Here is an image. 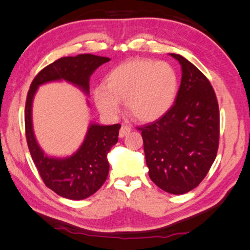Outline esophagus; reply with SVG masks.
<instances>
[{
    "label": "esophagus",
    "mask_w": 250,
    "mask_h": 250,
    "mask_svg": "<svg viewBox=\"0 0 250 250\" xmlns=\"http://www.w3.org/2000/svg\"><path fill=\"white\" fill-rule=\"evenodd\" d=\"M130 131H131V126L124 125L121 126L120 131H119V137H120V138H124V137H125V136H126V134L130 133Z\"/></svg>",
    "instance_id": "1"
}]
</instances>
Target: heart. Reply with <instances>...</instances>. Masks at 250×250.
<instances>
[{
    "label": "heart",
    "instance_id": "obj_1",
    "mask_svg": "<svg viewBox=\"0 0 250 250\" xmlns=\"http://www.w3.org/2000/svg\"><path fill=\"white\" fill-rule=\"evenodd\" d=\"M175 70L166 62L148 59L132 60L118 65L105 77V88H97L94 101L108 117L120 112L125 101L130 116L141 122H151L165 116L177 96Z\"/></svg>",
    "mask_w": 250,
    "mask_h": 250
}]
</instances>
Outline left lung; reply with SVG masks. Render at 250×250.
I'll return each instance as SVG.
<instances>
[{"label":"left lung","instance_id":"left-lung-1","mask_svg":"<svg viewBox=\"0 0 250 250\" xmlns=\"http://www.w3.org/2000/svg\"><path fill=\"white\" fill-rule=\"evenodd\" d=\"M182 77L175 104L165 116L138 128L149 177L173 195L196 188L210 169L219 146V106L206 75L179 54Z\"/></svg>","mask_w":250,"mask_h":250}]
</instances>
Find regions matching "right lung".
<instances>
[{
  "label": "right lung",
  "instance_id": "1",
  "mask_svg": "<svg viewBox=\"0 0 250 250\" xmlns=\"http://www.w3.org/2000/svg\"><path fill=\"white\" fill-rule=\"evenodd\" d=\"M109 61V58L93 54L61 58L40 71L27 92L24 121L25 137L31 157L46 187L68 199H85L104 184L109 173L106 154L111 146L118 142L121 125H90L85 139L77 152L63 159L50 158L40 148L33 133V97L39 85L58 80L73 83L85 93H89L90 75L101 64Z\"/></svg>",
  "mask_w": 250,
  "mask_h": 250
}]
</instances>
